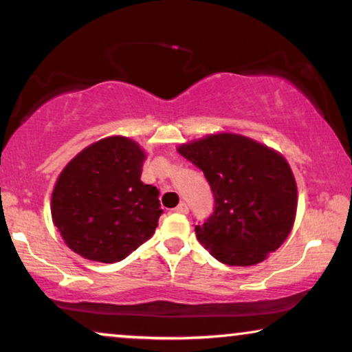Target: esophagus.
I'll return each mask as SVG.
<instances>
[{
  "label": "esophagus",
  "mask_w": 352,
  "mask_h": 352,
  "mask_svg": "<svg viewBox=\"0 0 352 352\" xmlns=\"http://www.w3.org/2000/svg\"><path fill=\"white\" fill-rule=\"evenodd\" d=\"M175 211H176V213H181V214H187V213H189V208H187V205L184 204V201H182V204L176 206Z\"/></svg>",
  "instance_id": "esophagus-1"
}]
</instances>
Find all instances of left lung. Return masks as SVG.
<instances>
[{"mask_svg": "<svg viewBox=\"0 0 352 352\" xmlns=\"http://www.w3.org/2000/svg\"><path fill=\"white\" fill-rule=\"evenodd\" d=\"M177 152L204 171L213 192V213L195 226V234L218 261L253 266L285 242L296 214V182L285 158L229 133Z\"/></svg>", "mask_w": 352, "mask_h": 352, "instance_id": "8db88e82", "label": "left lung"}]
</instances>
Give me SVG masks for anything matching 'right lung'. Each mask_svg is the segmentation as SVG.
Masks as SVG:
<instances>
[{
	"instance_id": "right-lung-1",
	"label": "right lung",
	"mask_w": 352,
	"mask_h": 352,
	"mask_svg": "<svg viewBox=\"0 0 352 352\" xmlns=\"http://www.w3.org/2000/svg\"><path fill=\"white\" fill-rule=\"evenodd\" d=\"M144 160L139 144L112 136L64 168L51 214L67 247L91 261L117 263L152 237L163 210L157 187L141 181Z\"/></svg>"
}]
</instances>
